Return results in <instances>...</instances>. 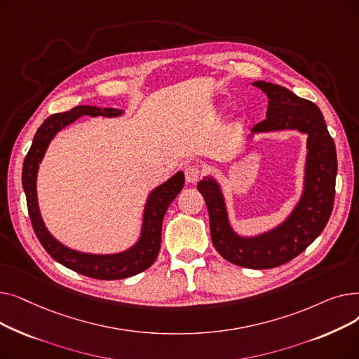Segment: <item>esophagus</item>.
<instances>
[{
    "label": "esophagus",
    "instance_id": "obj_1",
    "mask_svg": "<svg viewBox=\"0 0 359 359\" xmlns=\"http://www.w3.org/2000/svg\"><path fill=\"white\" fill-rule=\"evenodd\" d=\"M202 176V168L201 165L198 164H189L184 167V177H186V182L191 183V184H195Z\"/></svg>",
    "mask_w": 359,
    "mask_h": 359
}]
</instances>
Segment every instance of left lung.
I'll use <instances>...</instances> for the list:
<instances>
[{
	"instance_id": "left-lung-1",
	"label": "left lung",
	"mask_w": 359,
	"mask_h": 359,
	"mask_svg": "<svg viewBox=\"0 0 359 359\" xmlns=\"http://www.w3.org/2000/svg\"><path fill=\"white\" fill-rule=\"evenodd\" d=\"M269 99L266 119L256 123V132L298 129L309 135L304 192L294 212L275 230L257 237H240L230 227L218 183L208 177L198 183L210 214L211 238L217 252L237 266L271 269L303 253L320 236L330 218L334 202L337 157L323 113L310 100L285 87L255 81Z\"/></svg>"
}]
</instances>
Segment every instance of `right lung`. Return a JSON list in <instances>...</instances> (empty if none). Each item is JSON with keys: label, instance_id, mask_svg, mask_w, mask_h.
Here are the masks:
<instances>
[{"label": "right lung", "instance_id": "right-lung-1", "mask_svg": "<svg viewBox=\"0 0 359 359\" xmlns=\"http://www.w3.org/2000/svg\"><path fill=\"white\" fill-rule=\"evenodd\" d=\"M122 110L118 109H102L96 106H75L68 111L55 113L50 115L41 125L34 134L32 147L25 158L23 164V189L27 201V211L33 225L36 237L39 238L43 249L68 269L90 276L94 279H123L144 272L156 262L160 244H161V224L165 215L168 205L175 201L184 186V175L182 172L176 173L172 179L160 184L157 189L148 196L141 238L134 248L118 255H88L80 253L65 248L64 244L56 241L46 230L42 221L39 205L36 196V176L39 163L43 158L45 151L58 130L64 126L72 123L83 115L88 116H119Z\"/></svg>", "mask_w": 359, "mask_h": 359}]
</instances>
